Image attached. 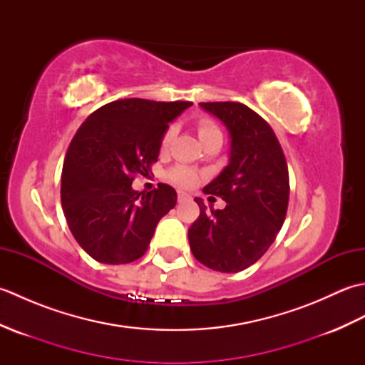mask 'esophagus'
Returning <instances> with one entry per match:
<instances>
[{"label": "esophagus", "mask_w": 365, "mask_h": 365, "mask_svg": "<svg viewBox=\"0 0 365 365\" xmlns=\"http://www.w3.org/2000/svg\"><path fill=\"white\" fill-rule=\"evenodd\" d=\"M187 199H190V195H187V192H183V191H178V200H187Z\"/></svg>", "instance_id": "34e87169"}]
</instances>
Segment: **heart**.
<instances>
[{
  "mask_svg": "<svg viewBox=\"0 0 365 365\" xmlns=\"http://www.w3.org/2000/svg\"><path fill=\"white\" fill-rule=\"evenodd\" d=\"M213 133H220L218 128H216V125H215L213 122H210V120H202V122L199 123V136H200V139L208 136V135H213ZM174 135H175V127L168 128L165 136H163L161 145H163V147H168V145L170 144V141H173ZM169 178H170V180H173L174 183L180 185V187L190 188V187H195V185H196V182H197V174H196L192 169H190V168L177 166L175 169H173V170H170V173H169Z\"/></svg>",
  "mask_w": 365,
  "mask_h": 365,
  "instance_id": "heart-1",
  "label": "heart"
}]
</instances>
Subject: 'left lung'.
<instances>
[{"label": "left lung", "instance_id": "left-lung-1", "mask_svg": "<svg viewBox=\"0 0 365 365\" xmlns=\"http://www.w3.org/2000/svg\"><path fill=\"white\" fill-rule=\"evenodd\" d=\"M220 119L230 136L229 165L204 188L226 200L210 210L196 197L199 218L188 229L192 255L221 273H238L268 251L289 205V169L273 128L237 102L199 103Z\"/></svg>", "mask_w": 365, "mask_h": 365}]
</instances>
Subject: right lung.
Wrapping results in <instances>:
<instances>
[{"mask_svg": "<svg viewBox=\"0 0 365 365\" xmlns=\"http://www.w3.org/2000/svg\"><path fill=\"white\" fill-rule=\"evenodd\" d=\"M191 102L125 98L81 123L64 158L61 202L76 242L92 259L122 265L143 257L158 221L177 204L166 183L131 188L135 174L157 161L163 136Z\"/></svg>", "mask_w": 365, "mask_h": 365, "instance_id": "1", "label": "right lung"}]
</instances>
